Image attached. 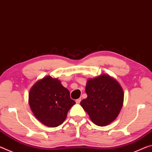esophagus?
Wrapping results in <instances>:
<instances>
[{
  "mask_svg": "<svg viewBox=\"0 0 152 152\" xmlns=\"http://www.w3.org/2000/svg\"><path fill=\"white\" fill-rule=\"evenodd\" d=\"M80 102H81V98H79V99H78L76 100V103H80Z\"/></svg>",
  "mask_w": 152,
  "mask_h": 152,
  "instance_id": "esophagus-1",
  "label": "esophagus"
}]
</instances>
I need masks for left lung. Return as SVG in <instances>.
<instances>
[{
	"label": "left lung",
	"mask_w": 152,
	"mask_h": 152,
	"mask_svg": "<svg viewBox=\"0 0 152 152\" xmlns=\"http://www.w3.org/2000/svg\"><path fill=\"white\" fill-rule=\"evenodd\" d=\"M85 91L87 97L80 105L94 124L107 126L116 118L124 102V92L118 82L102 74L88 79Z\"/></svg>",
	"instance_id": "1"
}]
</instances>
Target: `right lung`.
<instances>
[{"mask_svg": "<svg viewBox=\"0 0 152 152\" xmlns=\"http://www.w3.org/2000/svg\"><path fill=\"white\" fill-rule=\"evenodd\" d=\"M28 102L34 115L49 127H57L66 120L76 102L57 78L50 76L37 81L29 92Z\"/></svg>", "mask_w": 152, "mask_h": 152, "instance_id": "1", "label": "right lung"}]
</instances>
